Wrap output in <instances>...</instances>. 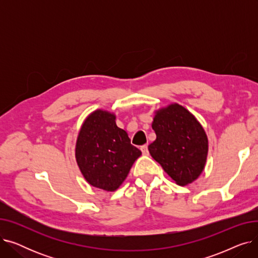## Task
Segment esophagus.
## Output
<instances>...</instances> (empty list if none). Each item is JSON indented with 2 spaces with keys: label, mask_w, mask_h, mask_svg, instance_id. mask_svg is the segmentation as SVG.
<instances>
[{
  "label": "esophagus",
  "mask_w": 258,
  "mask_h": 258,
  "mask_svg": "<svg viewBox=\"0 0 258 258\" xmlns=\"http://www.w3.org/2000/svg\"><path fill=\"white\" fill-rule=\"evenodd\" d=\"M140 150H141V152H142V154L144 155V156H147L148 155V148H147V145L145 144V145H142L141 147H140Z\"/></svg>",
  "instance_id": "1"
}]
</instances>
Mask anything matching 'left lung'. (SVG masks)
<instances>
[{
  "mask_svg": "<svg viewBox=\"0 0 258 258\" xmlns=\"http://www.w3.org/2000/svg\"><path fill=\"white\" fill-rule=\"evenodd\" d=\"M156 140L148 145L151 156L178 185L196 181L208 155L207 135L197 118L178 103L155 112L152 124Z\"/></svg>",
  "mask_w": 258,
  "mask_h": 258,
  "instance_id": "1",
  "label": "left lung"
}]
</instances>
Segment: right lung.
<instances>
[{"label":"right lung","instance_id":"add662e5","mask_svg":"<svg viewBox=\"0 0 258 258\" xmlns=\"http://www.w3.org/2000/svg\"><path fill=\"white\" fill-rule=\"evenodd\" d=\"M115 120L116 115L108 111L92 112L80 127L75 146L76 162L84 178L105 191L117 190L141 156Z\"/></svg>","mask_w":258,"mask_h":258}]
</instances>
